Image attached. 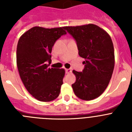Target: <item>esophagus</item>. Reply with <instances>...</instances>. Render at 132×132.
<instances>
[{"label":"esophagus","mask_w":132,"mask_h":132,"mask_svg":"<svg viewBox=\"0 0 132 132\" xmlns=\"http://www.w3.org/2000/svg\"><path fill=\"white\" fill-rule=\"evenodd\" d=\"M71 69H65V73H67V74H69V73H71Z\"/></svg>","instance_id":"1"}]
</instances>
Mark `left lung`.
Instances as JSON below:
<instances>
[{
  "mask_svg": "<svg viewBox=\"0 0 132 132\" xmlns=\"http://www.w3.org/2000/svg\"><path fill=\"white\" fill-rule=\"evenodd\" d=\"M76 40L79 55L85 61L82 72L73 70L76 81L72 85L75 94L83 101L100 96L109 84L115 58L112 41L104 30L93 24L65 26Z\"/></svg>",
  "mask_w": 132,
  "mask_h": 132,
  "instance_id": "left-lung-1",
  "label": "left lung"
}]
</instances>
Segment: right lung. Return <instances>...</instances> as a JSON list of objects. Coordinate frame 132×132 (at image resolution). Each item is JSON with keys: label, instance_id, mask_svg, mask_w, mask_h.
Masks as SVG:
<instances>
[{"label": "right lung", "instance_id": "obj_1", "mask_svg": "<svg viewBox=\"0 0 132 132\" xmlns=\"http://www.w3.org/2000/svg\"><path fill=\"white\" fill-rule=\"evenodd\" d=\"M66 34L64 27L35 26L18 40L16 63L20 77L27 90L38 101L50 102L59 95L65 71L64 69L49 68L50 53L55 42Z\"/></svg>", "mask_w": 132, "mask_h": 132}]
</instances>
